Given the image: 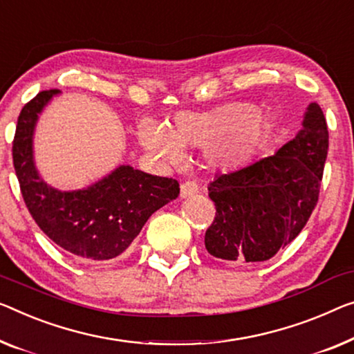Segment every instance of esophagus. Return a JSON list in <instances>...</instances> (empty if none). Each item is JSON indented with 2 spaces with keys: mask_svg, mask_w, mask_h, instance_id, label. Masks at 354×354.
Segmentation results:
<instances>
[{
  "mask_svg": "<svg viewBox=\"0 0 354 354\" xmlns=\"http://www.w3.org/2000/svg\"><path fill=\"white\" fill-rule=\"evenodd\" d=\"M198 192V184L195 181H186L181 184V197L183 198H187V197H192Z\"/></svg>",
  "mask_w": 354,
  "mask_h": 354,
  "instance_id": "1",
  "label": "esophagus"
}]
</instances>
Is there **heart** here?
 Segmentation results:
<instances>
[{
  "mask_svg": "<svg viewBox=\"0 0 354 354\" xmlns=\"http://www.w3.org/2000/svg\"><path fill=\"white\" fill-rule=\"evenodd\" d=\"M263 129L266 120L256 106L229 103L207 113H179L162 127L145 122L140 127V141L168 162L179 159L181 147L205 146L211 165L230 170L251 159Z\"/></svg>",
  "mask_w": 354,
  "mask_h": 354,
  "instance_id": "heart-1",
  "label": "heart"
}]
</instances>
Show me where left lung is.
<instances>
[{
	"label": "left lung",
	"mask_w": 354,
	"mask_h": 354,
	"mask_svg": "<svg viewBox=\"0 0 354 354\" xmlns=\"http://www.w3.org/2000/svg\"><path fill=\"white\" fill-rule=\"evenodd\" d=\"M328 149L323 109L310 103L294 140L270 157L216 176L208 186L216 207L205 234L209 254L230 263L262 262L291 243L318 203Z\"/></svg>",
	"instance_id": "left-lung-1"
}]
</instances>
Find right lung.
I'll use <instances>...</instances> for the list:
<instances>
[{
    "instance_id": "right-lung-1",
    "label": "right lung",
    "mask_w": 354,
    "mask_h": 354,
    "mask_svg": "<svg viewBox=\"0 0 354 354\" xmlns=\"http://www.w3.org/2000/svg\"><path fill=\"white\" fill-rule=\"evenodd\" d=\"M60 91L39 92L20 111L12 160L26 208L39 229L63 250L84 261L114 259L130 246L149 216L175 200L179 184L130 165L79 191L63 192L39 176L33 159L38 115Z\"/></svg>"
}]
</instances>
